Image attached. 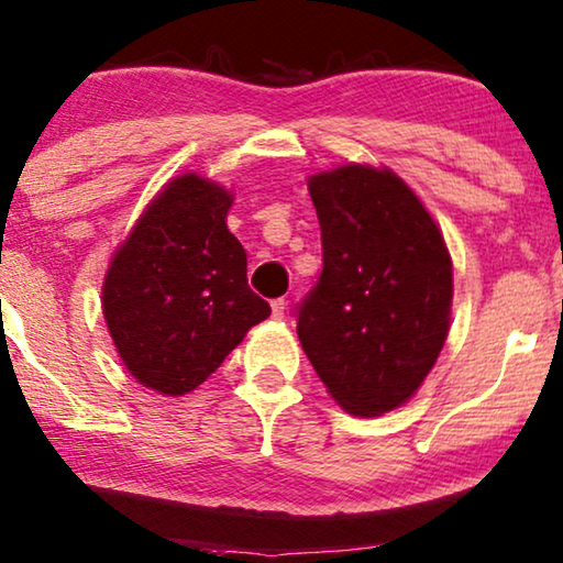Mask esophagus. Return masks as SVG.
I'll return each mask as SVG.
<instances>
[{
	"label": "esophagus",
	"instance_id": "obj_1",
	"mask_svg": "<svg viewBox=\"0 0 563 563\" xmlns=\"http://www.w3.org/2000/svg\"><path fill=\"white\" fill-rule=\"evenodd\" d=\"M285 306H288V303H285L283 298H275L273 303H271V308H273V319H275V321H283V319H285Z\"/></svg>",
	"mask_w": 563,
	"mask_h": 563
}]
</instances>
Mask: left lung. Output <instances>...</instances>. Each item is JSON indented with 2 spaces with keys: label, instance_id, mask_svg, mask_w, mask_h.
I'll list each match as a JSON object with an SVG mask.
<instances>
[{
  "label": "left lung",
  "instance_id": "obj_1",
  "mask_svg": "<svg viewBox=\"0 0 563 563\" xmlns=\"http://www.w3.org/2000/svg\"><path fill=\"white\" fill-rule=\"evenodd\" d=\"M323 271L298 339L331 398L372 418L413 398L451 327L454 271L443 234L390 168L339 165L308 178Z\"/></svg>",
  "mask_w": 563,
  "mask_h": 563
}]
</instances>
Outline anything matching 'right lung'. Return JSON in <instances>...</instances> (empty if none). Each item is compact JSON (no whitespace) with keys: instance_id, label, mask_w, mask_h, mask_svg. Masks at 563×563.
<instances>
[{"instance_id":"obj_1","label":"right lung","mask_w":563,"mask_h":563,"mask_svg":"<svg viewBox=\"0 0 563 563\" xmlns=\"http://www.w3.org/2000/svg\"><path fill=\"white\" fill-rule=\"evenodd\" d=\"M234 196L184 173L163 186L117 247L101 311L117 354L150 390L199 387L271 316L247 285V252L227 229Z\"/></svg>"}]
</instances>
